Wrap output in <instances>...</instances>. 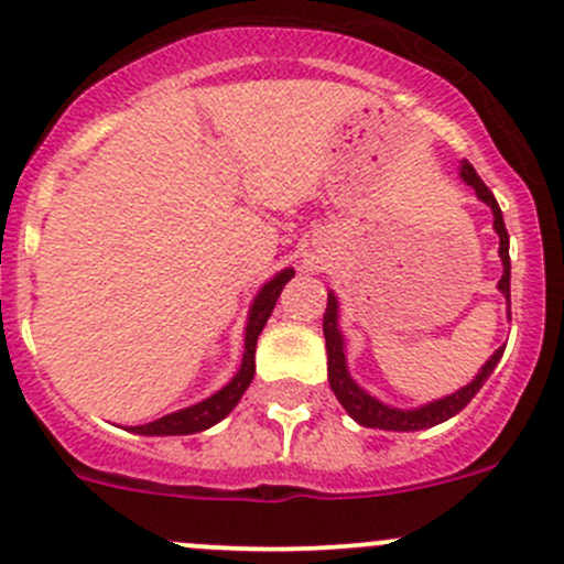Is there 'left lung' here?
<instances>
[{"label":"left lung","mask_w":564,"mask_h":564,"mask_svg":"<svg viewBox=\"0 0 564 564\" xmlns=\"http://www.w3.org/2000/svg\"><path fill=\"white\" fill-rule=\"evenodd\" d=\"M460 176H464L466 185L475 187L477 198L486 202L494 213V229H497L499 235V256H502V264H505L502 281H499V292H502L510 303V237H508V229H505L502 209H499L497 198H494V193L488 191L486 182L477 176L475 169H471L466 161L464 166H460ZM322 327H324V340H327V379H329V388L335 392V398H338L340 406H344L357 423L366 425V429H382V431H420V429H431V425H440L445 423V420H451L453 414H458L460 409L477 395V390L486 384V379L491 377L499 357H502L505 351V349L494 351L491 360L480 368V373H477L466 388H460L458 392H453V395L447 398H440V401L434 403H425V406L403 412V409L384 406V403H379L377 398H371L368 392H362L355 382H351L349 371H346L344 338H340L338 333V303H335L333 294H327V311H324Z\"/></svg>","instance_id":"8db88e82"}]
</instances>
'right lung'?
I'll list each match as a JSON object with an SVG mask.
<instances>
[{
  "label": "right lung",
  "instance_id": "obj_1",
  "mask_svg": "<svg viewBox=\"0 0 564 564\" xmlns=\"http://www.w3.org/2000/svg\"><path fill=\"white\" fill-rule=\"evenodd\" d=\"M294 272L292 270H283L281 275L272 278L264 289L259 292V297L253 300V308H250V318H248V329H246V355H242V368L235 373L229 384L224 390L215 392L213 398L207 401L196 403L191 409H182V412L166 414V417L155 420V423H147V425H135V434H144V436H180V434H196V431L209 429V425L220 423L231 409L237 406V401L242 398V392L248 390V384L253 382V373H256V340H259V333L264 329L267 318H270L272 308H275L278 297H281L283 286L292 281Z\"/></svg>",
  "mask_w": 564,
  "mask_h": 564
}]
</instances>
